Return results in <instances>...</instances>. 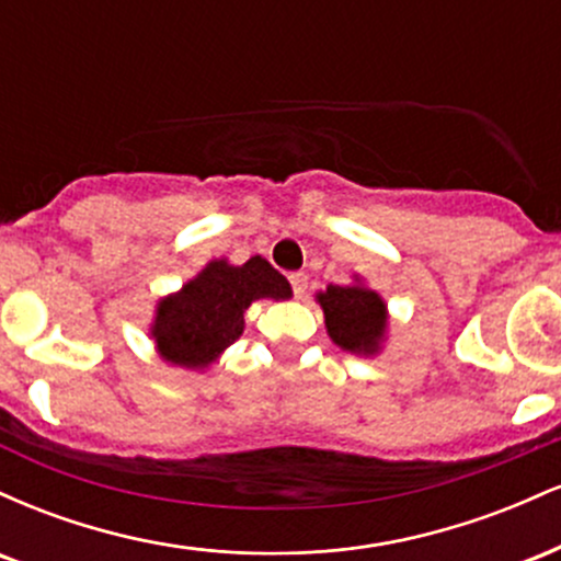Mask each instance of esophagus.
Wrapping results in <instances>:
<instances>
[{
	"label": "esophagus",
	"instance_id": "obj_1",
	"mask_svg": "<svg viewBox=\"0 0 561 561\" xmlns=\"http://www.w3.org/2000/svg\"><path fill=\"white\" fill-rule=\"evenodd\" d=\"M289 285H293L295 298H302V295H306V289H308V274H302V272L289 274Z\"/></svg>",
	"mask_w": 561,
	"mask_h": 561
}]
</instances>
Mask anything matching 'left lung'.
I'll return each mask as SVG.
<instances>
[{
  "label": "left lung",
  "mask_w": 561,
  "mask_h": 561,
  "mask_svg": "<svg viewBox=\"0 0 561 561\" xmlns=\"http://www.w3.org/2000/svg\"><path fill=\"white\" fill-rule=\"evenodd\" d=\"M317 302L324 311L327 334L340 351L353 356L375 358L382 353L390 334L388 302L377 289L353 274L351 285H327L317 293Z\"/></svg>",
  "instance_id": "left-lung-1"
}]
</instances>
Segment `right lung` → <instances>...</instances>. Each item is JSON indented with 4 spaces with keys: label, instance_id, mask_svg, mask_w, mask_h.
Listing matches in <instances>:
<instances>
[{
    "label": "right lung",
    "instance_id": "right-lung-1",
    "mask_svg": "<svg viewBox=\"0 0 561 561\" xmlns=\"http://www.w3.org/2000/svg\"><path fill=\"white\" fill-rule=\"evenodd\" d=\"M289 300L293 287L261 255L229 263L214 259L186 279L176 293L156 302L150 340L169 366L208 371L221 353L244 332V311L255 300Z\"/></svg>",
    "mask_w": 561,
    "mask_h": 561
}]
</instances>
